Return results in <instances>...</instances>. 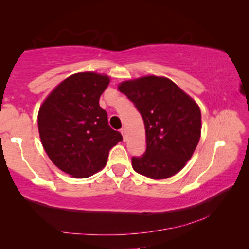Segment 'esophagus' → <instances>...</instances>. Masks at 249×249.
I'll return each instance as SVG.
<instances>
[{"label":"esophagus","instance_id":"esophagus-1","mask_svg":"<svg viewBox=\"0 0 249 249\" xmlns=\"http://www.w3.org/2000/svg\"><path fill=\"white\" fill-rule=\"evenodd\" d=\"M121 134L123 135L124 141H126V128H121Z\"/></svg>","mask_w":249,"mask_h":249}]
</instances>
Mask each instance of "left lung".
I'll return each mask as SVG.
<instances>
[{"label": "left lung", "instance_id": "obj_1", "mask_svg": "<svg viewBox=\"0 0 249 249\" xmlns=\"http://www.w3.org/2000/svg\"><path fill=\"white\" fill-rule=\"evenodd\" d=\"M119 90L144 120L146 150L133 169L150 179L176 175L191 158L201 136V111L171 80L148 75L122 82Z\"/></svg>", "mask_w": 249, "mask_h": 249}]
</instances>
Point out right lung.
I'll return each instance as SVG.
<instances>
[{
  "mask_svg": "<svg viewBox=\"0 0 249 249\" xmlns=\"http://www.w3.org/2000/svg\"><path fill=\"white\" fill-rule=\"evenodd\" d=\"M109 83L107 75H70L41 104L38 130L41 144L59 169L74 178H88L107 165L108 151L123 141L109 127L99 100Z\"/></svg>",
  "mask_w": 249,
  "mask_h": 249,
  "instance_id": "obj_1",
  "label": "right lung"
}]
</instances>
